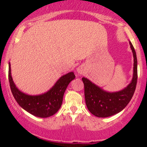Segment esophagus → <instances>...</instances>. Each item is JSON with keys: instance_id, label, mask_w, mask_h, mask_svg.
<instances>
[{"instance_id": "esophagus-1", "label": "esophagus", "mask_w": 147, "mask_h": 147, "mask_svg": "<svg viewBox=\"0 0 147 147\" xmlns=\"http://www.w3.org/2000/svg\"><path fill=\"white\" fill-rule=\"evenodd\" d=\"M77 72L79 75H83V74H84V73L86 72L85 68H84V66L80 65L77 68Z\"/></svg>"}]
</instances>
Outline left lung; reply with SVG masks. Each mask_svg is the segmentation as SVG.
Listing matches in <instances>:
<instances>
[{
    "label": "left lung",
    "instance_id": "1",
    "mask_svg": "<svg viewBox=\"0 0 147 147\" xmlns=\"http://www.w3.org/2000/svg\"><path fill=\"white\" fill-rule=\"evenodd\" d=\"M134 57L133 78L129 85L121 91L108 92L104 91L87 78H82L84 94L87 108L94 116L106 118L118 113L127 106L133 96L137 83V59L134 48L129 42Z\"/></svg>",
    "mask_w": 147,
    "mask_h": 147
}]
</instances>
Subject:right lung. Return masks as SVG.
<instances>
[{
    "label": "right lung",
    "mask_w": 147,
    "mask_h": 147,
    "mask_svg": "<svg viewBox=\"0 0 147 147\" xmlns=\"http://www.w3.org/2000/svg\"><path fill=\"white\" fill-rule=\"evenodd\" d=\"M74 72L61 76L51 90L39 96H30L23 93L16 87L11 76V64L9 63V80L12 94L24 110L40 118L53 116L61 107L64 92L70 82L75 79Z\"/></svg>",
    "instance_id": "obj_1"
}]
</instances>
